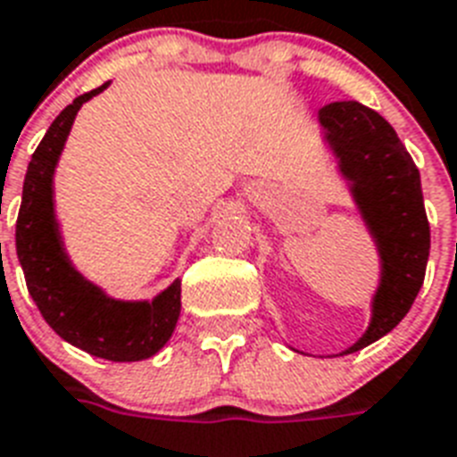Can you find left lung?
I'll use <instances>...</instances> for the list:
<instances>
[{
    "mask_svg": "<svg viewBox=\"0 0 457 457\" xmlns=\"http://www.w3.org/2000/svg\"><path fill=\"white\" fill-rule=\"evenodd\" d=\"M319 127L379 262L366 332L330 353L346 356L385 337L411 312L425 280L429 224L418 167L379 112L359 101H339L320 108Z\"/></svg>",
    "mask_w": 457,
    "mask_h": 457,
    "instance_id": "left-lung-1",
    "label": "left lung"
}]
</instances>
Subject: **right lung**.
<instances>
[{"instance_id": "obj_1", "label": "right lung", "mask_w": 457, "mask_h": 457, "mask_svg": "<svg viewBox=\"0 0 457 457\" xmlns=\"http://www.w3.org/2000/svg\"><path fill=\"white\" fill-rule=\"evenodd\" d=\"M111 82L82 94L61 111L32 153L16 221V252L28 292L58 337L105 361L151 359L170 342L181 313V280L153 299L111 297L65 252L54 200V174L79 108Z\"/></svg>"}]
</instances>
